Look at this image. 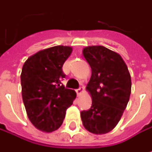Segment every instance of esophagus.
I'll list each match as a JSON object with an SVG mask.
<instances>
[{
    "label": "esophagus",
    "instance_id": "obj_1",
    "mask_svg": "<svg viewBox=\"0 0 152 152\" xmlns=\"http://www.w3.org/2000/svg\"><path fill=\"white\" fill-rule=\"evenodd\" d=\"M75 92H77V95H81V94L85 92V90H84L83 87H80V88H78L77 90H75Z\"/></svg>",
    "mask_w": 152,
    "mask_h": 152
}]
</instances>
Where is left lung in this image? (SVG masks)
I'll return each instance as SVG.
<instances>
[{
	"label": "left lung",
	"instance_id": "obj_1",
	"mask_svg": "<svg viewBox=\"0 0 152 152\" xmlns=\"http://www.w3.org/2000/svg\"><path fill=\"white\" fill-rule=\"evenodd\" d=\"M83 56L92 70L86 86L92 106L81 112L82 123L89 132L104 134L117 125L127 106L132 91L131 75L120 54L105 47H86Z\"/></svg>",
	"mask_w": 152,
	"mask_h": 152
}]
</instances>
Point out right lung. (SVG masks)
<instances>
[{
	"label": "right lung",
	"mask_w": 152,
	"mask_h": 152,
	"mask_svg": "<svg viewBox=\"0 0 152 152\" xmlns=\"http://www.w3.org/2000/svg\"><path fill=\"white\" fill-rule=\"evenodd\" d=\"M69 46H55L30 56L20 75L21 94L31 124L43 132L58 130L66 109L77 97L74 90L61 86L62 66L72 53Z\"/></svg>",
	"instance_id": "1"
}]
</instances>
